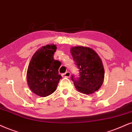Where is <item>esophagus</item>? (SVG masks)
<instances>
[{"label":"esophagus","instance_id":"obj_1","mask_svg":"<svg viewBox=\"0 0 132 132\" xmlns=\"http://www.w3.org/2000/svg\"><path fill=\"white\" fill-rule=\"evenodd\" d=\"M63 76L64 77H69L71 76V73H70L69 71H68L66 72H65L64 74H63Z\"/></svg>","mask_w":132,"mask_h":132}]
</instances>
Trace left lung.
<instances>
[{"label": "left lung", "instance_id": "left-lung-1", "mask_svg": "<svg viewBox=\"0 0 132 132\" xmlns=\"http://www.w3.org/2000/svg\"><path fill=\"white\" fill-rule=\"evenodd\" d=\"M71 52L79 74L77 77L71 76L75 87L83 94L94 93L102 86L104 78L101 59L94 50L86 47H72Z\"/></svg>", "mask_w": 132, "mask_h": 132}]
</instances>
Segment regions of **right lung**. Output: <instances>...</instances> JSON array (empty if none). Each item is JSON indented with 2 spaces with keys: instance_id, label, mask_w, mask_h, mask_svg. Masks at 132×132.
<instances>
[{
  "instance_id": "right-lung-1",
  "label": "right lung",
  "mask_w": 132,
  "mask_h": 132,
  "mask_svg": "<svg viewBox=\"0 0 132 132\" xmlns=\"http://www.w3.org/2000/svg\"><path fill=\"white\" fill-rule=\"evenodd\" d=\"M56 49L54 44L42 47L33 55L28 67V85L33 93L39 96L52 94L62 78L58 74L61 63L54 59Z\"/></svg>"
}]
</instances>
